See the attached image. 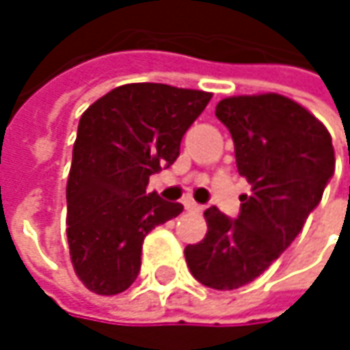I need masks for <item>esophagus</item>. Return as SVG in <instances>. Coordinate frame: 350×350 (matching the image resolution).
<instances>
[{"mask_svg": "<svg viewBox=\"0 0 350 350\" xmlns=\"http://www.w3.org/2000/svg\"><path fill=\"white\" fill-rule=\"evenodd\" d=\"M184 208H186V211H190V213H202V206H200V204H196V202H194V200H190V198H188V200H184Z\"/></svg>", "mask_w": 350, "mask_h": 350, "instance_id": "obj_1", "label": "esophagus"}]
</instances>
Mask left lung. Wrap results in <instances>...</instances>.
<instances>
[{
    "mask_svg": "<svg viewBox=\"0 0 350 350\" xmlns=\"http://www.w3.org/2000/svg\"><path fill=\"white\" fill-rule=\"evenodd\" d=\"M215 115L231 131L237 170L251 194L239 196L237 221L217 206L206 208V235L186 245L184 257L202 286L237 290L259 278L302 231L334 174V148L320 119L278 93L227 97Z\"/></svg>",
    "mask_w": 350,
    "mask_h": 350,
    "instance_id": "8db88e82",
    "label": "left lung"
}]
</instances>
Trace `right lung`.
<instances>
[{
	"instance_id": "obj_1",
	"label": "right lung",
	"mask_w": 350,
	"mask_h": 350,
	"mask_svg": "<svg viewBox=\"0 0 350 350\" xmlns=\"http://www.w3.org/2000/svg\"><path fill=\"white\" fill-rule=\"evenodd\" d=\"M211 97L129 83L81 115L66 182V237L75 273L91 292H125L139 273L146 235L182 213L180 202L146 188L150 176L174 164L182 135Z\"/></svg>"
}]
</instances>
